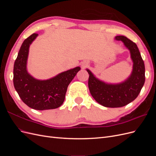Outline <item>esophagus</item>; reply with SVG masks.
Returning a JSON list of instances; mask_svg holds the SVG:
<instances>
[{
  "label": "esophagus",
  "mask_w": 156,
  "mask_h": 156,
  "mask_svg": "<svg viewBox=\"0 0 156 156\" xmlns=\"http://www.w3.org/2000/svg\"><path fill=\"white\" fill-rule=\"evenodd\" d=\"M82 68H85L86 67V66H87V64H84V63H83V64H82Z\"/></svg>",
  "instance_id": "34e87169"
}]
</instances>
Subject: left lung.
<instances>
[{
	"instance_id": "8db88e82",
	"label": "left lung",
	"mask_w": 156,
	"mask_h": 156,
	"mask_svg": "<svg viewBox=\"0 0 156 156\" xmlns=\"http://www.w3.org/2000/svg\"><path fill=\"white\" fill-rule=\"evenodd\" d=\"M115 40L122 41L130 51L133 62L130 76L119 84H108L97 79L89 69L88 88L92 96L98 103L106 107H124L136 98L145 81L144 61L136 44L124 36H117Z\"/></svg>"
}]
</instances>
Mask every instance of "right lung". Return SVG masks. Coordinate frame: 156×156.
Instances as JSON below:
<instances>
[{
  "label": "right lung",
  "mask_w": 156,
  "mask_h": 156,
  "mask_svg": "<svg viewBox=\"0 0 156 156\" xmlns=\"http://www.w3.org/2000/svg\"><path fill=\"white\" fill-rule=\"evenodd\" d=\"M37 34L34 33L21 45L13 66V85L22 101L36 110L53 109L62 105L69 84L81 69L76 67L48 80L36 79L28 73L29 47Z\"/></svg>",
  "instance_id": "1"
}]
</instances>
